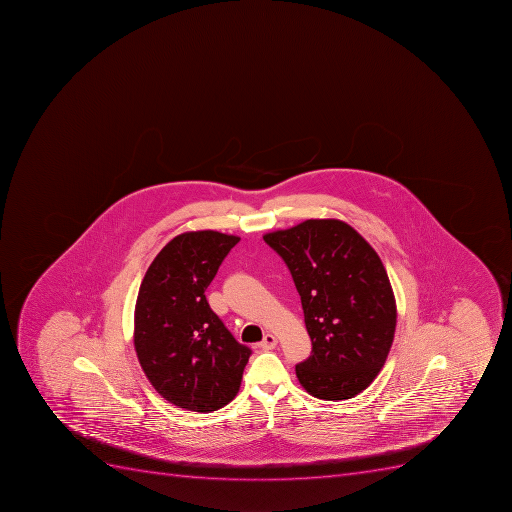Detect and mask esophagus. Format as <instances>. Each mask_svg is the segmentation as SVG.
Listing matches in <instances>:
<instances>
[{"label": "esophagus", "instance_id": "obj_1", "mask_svg": "<svg viewBox=\"0 0 512 512\" xmlns=\"http://www.w3.org/2000/svg\"><path fill=\"white\" fill-rule=\"evenodd\" d=\"M275 345H277V337L272 334L264 335V339L259 342V347H261L262 350H271Z\"/></svg>", "mask_w": 512, "mask_h": 512}]
</instances>
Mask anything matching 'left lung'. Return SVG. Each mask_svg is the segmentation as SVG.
Instances as JSON below:
<instances>
[{"mask_svg": "<svg viewBox=\"0 0 512 512\" xmlns=\"http://www.w3.org/2000/svg\"><path fill=\"white\" fill-rule=\"evenodd\" d=\"M264 241L292 274L313 344L295 366L298 381L318 399H352L378 376L396 332V298L378 253L337 219L305 220Z\"/></svg>", "mask_w": 512, "mask_h": 512, "instance_id": "left-lung-1", "label": "left lung"}]
</instances>
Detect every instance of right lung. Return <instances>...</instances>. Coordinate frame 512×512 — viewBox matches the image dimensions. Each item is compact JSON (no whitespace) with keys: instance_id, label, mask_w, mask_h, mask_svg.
<instances>
[{"instance_id":"right-lung-1","label":"right lung","mask_w":512,"mask_h":512,"mask_svg":"<svg viewBox=\"0 0 512 512\" xmlns=\"http://www.w3.org/2000/svg\"><path fill=\"white\" fill-rule=\"evenodd\" d=\"M240 237L214 230L168 241L139 287L134 348L155 391L170 404L209 413L232 402L251 350L206 300L220 264Z\"/></svg>"}]
</instances>
